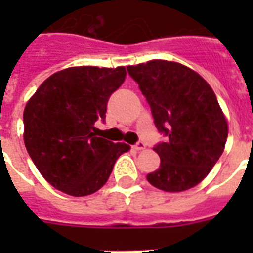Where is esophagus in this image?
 <instances>
[{
  "instance_id": "1",
  "label": "esophagus",
  "mask_w": 253,
  "mask_h": 253,
  "mask_svg": "<svg viewBox=\"0 0 253 253\" xmlns=\"http://www.w3.org/2000/svg\"><path fill=\"white\" fill-rule=\"evenodd\" d=\"M144 147H146V144H144V142H142V140H139L136 144L134 146V148L136 151H140V150H144Z\"/></svg>"
}]
</instances>
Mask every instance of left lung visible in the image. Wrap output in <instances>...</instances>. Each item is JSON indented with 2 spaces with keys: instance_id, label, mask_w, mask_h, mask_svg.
Masks as SVG:
<instances>
[{
  "instance_id": "8db88e82",
  "label": "left lung",
  "mask_w": 253,
  "mask_h": 253,
  "mask_svg": "<svg viewBox=\"0 0 253 253\" xmlns=\"http://www.w3.org/2000/svg\"><path fill=\"white\" fill-rule=\"evenodd\" d=\"M146 97L158 131L160 167L147 174L155 188L182 192L196 186L219 160L228 127L215 93L202 77L178 63L152 60L127 67Z\"/></svg>"
}]
</instances>
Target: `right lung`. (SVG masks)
<instances>
[{"mask_svg":"<svg viewBox=\"0 0 253 253\" xmlns=\"http://www.w3.org/2000/svg\"><path fill=\"white\" fill-rule=\"evenodd\" d=\"M125 67H72L53 73L38 87L23 111L26 150L41 174L73 197L106 184L125 143L97 136L110 95L123 84Z\"/></svg>","mask_w":253,"mask_h":253,"instance_id":"obj_1","label":"right lung"}]
</instances>
